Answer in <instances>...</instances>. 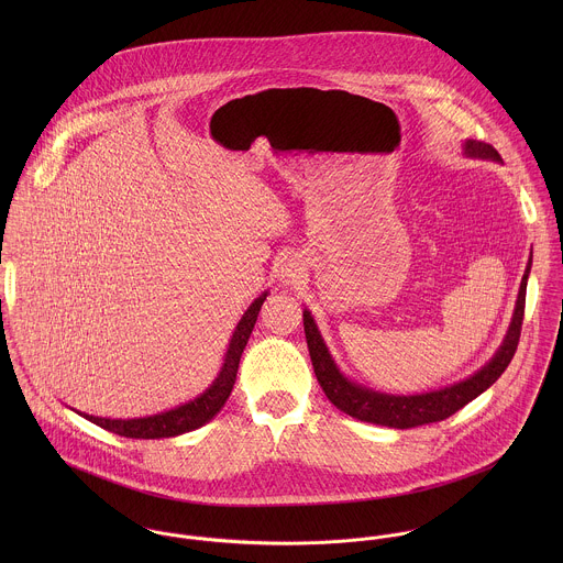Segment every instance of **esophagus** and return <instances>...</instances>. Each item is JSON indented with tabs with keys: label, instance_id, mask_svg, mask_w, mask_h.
I'll use <instances>...</instances> for the list:
<instances>
[{
	"label": "esophagus",
	"instance_id": "obj_1",
	"mask_svg": "<svg viewBox=\"0 0 563 563\" xmlns=\"http://www.w3.org/2000/svg\"><path fill=\"white\" fill-rule=\"evenodd\" d=\"M299 275V262L295 257H284L279 264V277L284 282H292Z\"/></svg>",
	"mask_w": 563,
	"mask_h": 563
}]
</instances>
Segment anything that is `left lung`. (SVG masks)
<instances>
[{
  "label": "left lung",
  "instance_id": "left-lung-1",
  "mask_svg": "<svg viewBox=\"0 0 563 563\" xmlns=\"http://www.w3.org/2000/svg\"><path fill=\"white\" fill-rule=\"evenodd\" d=\"M464 154L468 158H483V161H500L498 152L482 143V141H466L464 143ZM531 273V260L527 264V271L520 282L518 299H516V310L509 322L507 335L494 357L477 371L473 377L453 384L442 390L424 393V395H386V393H375L371 388H364L351 379H346L340 368L335 366L333 357L329 355V349L322 340L321 331L312 314L306 310L303 312V327H306V340L312 357V366L317 373V379L321 384L322 393L327 399L333 402L340 411L382 427H393V429H411L429 422L444 420L453 416L457 409H462L466 402L477 399L482 393H485L509 366L518 340H520V329H522V319H525V297H527V279Z\"/></svg>",
  "mask_w": 563,
  "mask_h": 563
}]
</instances>
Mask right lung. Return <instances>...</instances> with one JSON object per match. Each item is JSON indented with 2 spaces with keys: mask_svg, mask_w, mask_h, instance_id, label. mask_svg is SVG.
Wrapping results in <instances>:
<instances>
[{
  "mask_svg": "<svg viewBox=\"0 0 563 563\" xmlns=\"http://www.w3.org/2000/svg\"><path fill=\"white\" fill-rule=\"evenodd\" d=\"M266 295H260L249 310L242 314L241 322L234 329V335L230 340L228 353H225V362L221 373L217 375V379L212 382V386L199 395L192 401L184 402L175 409L154 413V416H145V418H99V416H88L80 413L86 420L99 424L101 429H108L112 433L125 435V438H136V440H158V438H173V435H181L186 431L199 429L203 427L208 420H212L225 401L232 395V388L236 384V373H239V364H241L242 351L246 346V340L253 331V324L257 321L260 308L266 301Z\"/></svg>",
  "mask_w": 563,
  "mask_h": 563,
  "instance_id": "add662e5",
  "label": "right lung"
}]
</instances>
